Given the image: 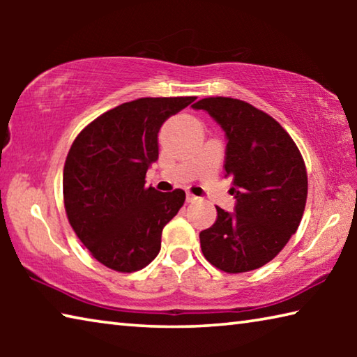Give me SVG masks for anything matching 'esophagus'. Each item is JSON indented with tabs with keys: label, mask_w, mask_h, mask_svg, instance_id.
I'll return each mask as SVG.
<instances>
[{
	"label": "esophagus",
	"mask_w": 357,
	"mask_h": 357,
	"mask_svg": "<svg viewBox=\"0 0 357 357\" xmlns=\"http://www.w3.org/2000/svg\"><path fill=\"white\" fill-rule=\"evenodd\" d=\"M185 200H187V203H193V202L197 200V197H195V195H192V193H187Z\"/></svg>",
	"instance_id": "obj_1"
}]
</instances>
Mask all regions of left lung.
Wrapping results in <instances>:
<instances>
[{
    "label": "left lung",
    "instance_id": "left-lung-1",
    "mask_svg": "<svg viewBox=\"0 0 357 357\" xmlns=\"http://www.w3.org/2000/svg\"><path fill=\"white\" fill-rule=\"evenodd\" d=\"M192 107L225 130V176L236 198L234 213L215 206V223L200 233L202 252L223 273H249L279 255L299 227L307 202L304 159L274 118L244 100L206 98Z\"/></svg>",
    "mask_w": 357,
    "mask_h": 357
}]
</instances>
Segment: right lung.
Instances as JSON below:
<instances>
[{"instance_id":"add662e5","label":"right lung","mask_w":357,"mask_h":357,"mask_svg":"<svg viewBox=\"0 0 357 357\" xmlns=\"http://www.w3.org/2000/svg\"><path fill=\"white\" fill-rule=\"evenodd\" d=\"M195 98H142L89 123L72 143L63 173L64 208L89 253L118 273L143 269L160 250L162 229L185 192L144 185L159 157L162 124Z\"/></svg>"}]
</instances>
